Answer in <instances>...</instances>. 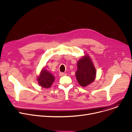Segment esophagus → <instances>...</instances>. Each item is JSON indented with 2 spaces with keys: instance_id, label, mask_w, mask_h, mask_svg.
Returning <instances> with one entry per match:
<instances>
[{
  "instance_id": "34e87169",
  "label": "esophagus",
  "mask_w": 132,
  "mask_h": 132,
  "mask_svg": "<svg viewBox=\"0 0 132 132\" xmlns=\"http://www.w3.org/2000/svg\"><path fill=\"white\" fill-rule=\"evenodd\" d=\"M65 75H66V73L64 72H60L59 73L60 76H65Z\"/></svg>"
}]
</instances>
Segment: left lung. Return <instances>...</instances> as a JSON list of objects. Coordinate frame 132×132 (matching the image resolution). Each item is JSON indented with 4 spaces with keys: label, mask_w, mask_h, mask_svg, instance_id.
I'll use <instances>...</instances> for the list:
<instances>
[{
    "label": "left lung",
    "mask_w": 132,
    "mask_h": 132,
    "mask_svg": "<svg viewBox=\"0 0 132 132\" xmlns=\"http://www.w3.org/2000/svg\"><path fill=\"white\" fill-rule=\"evenodd\" d=\"M77 68L76 78L82 87L87 86L94 81L96 76V70L88 56L85 55L78 61Z\"/></svg>",
    "instance_id": "8db88e82"
}]
</instances>
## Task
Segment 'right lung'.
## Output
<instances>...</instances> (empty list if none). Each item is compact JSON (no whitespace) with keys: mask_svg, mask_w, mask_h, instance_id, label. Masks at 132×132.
Returning a JSON list of instances; mask_svg holds the SVG:
<instances>
[{"mask_svg":"<svg viewBox=\"0 0 132 132\" xmlns=\"http://www.w3.org/2000/svg\"><path fill=\"white\" fill-rule=\"evenodd\" d=\"M54 80H55L54 77L47 70H45L44 69L42 70L39 76L38 77V81L39 84L42 87L45 88H50Z\"/></svg>","mask_w":132,"mask_h":132,"instance_id":"obj_1","label":"right lung"}]
</instances>
